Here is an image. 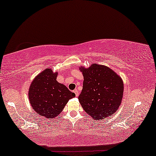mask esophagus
Listing matches in <instances>:
<instances>
[{
  "label": "esophagus",
  "instance_id": "34e87169",
  "mask_svg": "<svg viewBox=\"0 0 156 156\" xmlns=\"http://www.w3.org/2000/svg\"><path fill=\"white\" fill-rule=\"evenodd\" d=\"M74 92H75V93L76 97H78L79 95H80V92L78 91V90L77 89H75V90H74Z\"/></svg>",
  "mask_w": 156,
  "mask_h": 156
}]
</instances>
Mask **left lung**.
Segmentation results:
<instances>
[{
    "label": "left lung",
    "mask_w": 156,
    "mask_h": 156,
    "mask_svg": "<svg viewBox=\"0 0 156 156\" xmlns=\"http://www.w3.org/2000/svg\"><path fill=\"white\" fill-rule=\"evenodd\" d=\"M83 76V88L78 99L84 111L93 119H104L116 112L123 95L121 76L102 65L80 67Z\"/></svg>",
    "instance_id": "8db88e82"
}]
</instances>
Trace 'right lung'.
Here are the masks:
<instances>
[{
	"label": "right lung",
	"instance_id": "add662e5",
	"mask_svg": "<svg viewBox=\"0 0 156 156\" xmlns=\"http://www.w3.org/2000/svg\"><path fill=\"white\" fill-rule=\"evenodd\" d=\"M58 73L51 68L43 70L31 83L28 98L33 109L46 119H54L63 111L75 94L56 81Z\"/></svg>",
	"mask_w": 156,
	"mask_h": 156
}]
</instances>
